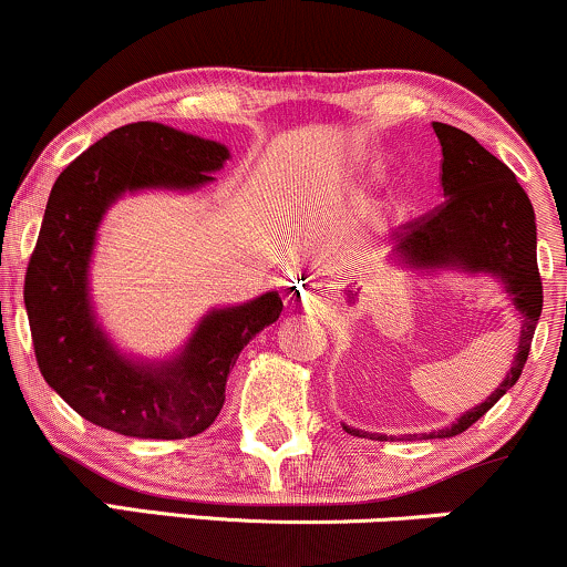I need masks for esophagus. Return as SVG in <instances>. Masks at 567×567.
Wrapping results in <instances>:
<instances>
[{
	"label": "esophagus",
	"instance_id": "esophagus-1",
	"mask_svg": "<svg viewBox=\"0 0 567 567\" xmlns=\"http://www.w3.org/2000/svg\"><path fill=\"white\" fill-rule=\"evenodd\" d=\"M310 291H313V289H310ZM308 297H310V295H308V291H302V300H305V302H308Z\"/></svg>",
	"mask_w": 567,
	"mask_h": 567
}]
</instances>
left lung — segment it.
I'll use <instances>...</instances> for the list:
<instances>
[{
	"label": "left lung",
	"instance_id": "1",
	"mask_svg": "<svg viewBox=\"0 0 567 567\" xmlns=\"http://www.w3.org/2000/svg\"><path fill=\"white\" fill-rule=\"evenodd\" d=\"M442 144V189L444 203L399 235L391 262L406 270L436 272L455 270L466 276H493L504 286L519 316V346L504 383L482 404L472 406L444 429L423 434V439L457 436L480 421L501 396L519 380L530 353L533 334L544 308L538 259H536V214L530 198L519 187L512 168L453 125L434 123ZM351 436L388 442L385 434H369L342 423ZM410 434L404 439H412Z\"/></svg>",
	"mask_w": 567,
	"mask_h": 567
}]
</instances>
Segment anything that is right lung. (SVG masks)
<instances>
[{"instance_id":"obj_1","label":"right lung","mask_w":567,"mask_h":567,"mask_svg":"<svg viewBox=\"0 0 567 567\" xmlns=\"http://www.w3.org/2000/svg\"><path fill=\"white\" fill-rule=\"evenodd\" d=\"M230 150L163 123L106 133L63 168L29 259L23 302L44 383L78 415L136 439L203 434L225 404L240 351L278 321V291L200 318L179 353L150 361L120 351L95 318L91 259L104 216L144 189L193 193L214 182Z\"/></svg>"}]
</instances>
